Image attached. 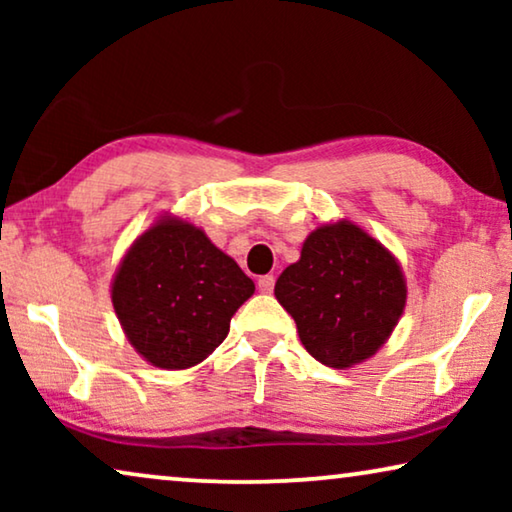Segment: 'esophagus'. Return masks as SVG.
Instances as JSON below:
<instances>
[{"label": "esophagus", "mask_w": 512, "mask_h": 512, "mask_svg": "<svg viewBox=\"0 0 512 512\" xmlns=\"http://www.w3.org/2000/svg\"><path fill=\"white\" fill-rule=\"evenodd\" d=\"M272 289H275V277H272V275L258 277V291H261V293H272Z\"/></svg>", "instance_id": "1"}]
</instances>
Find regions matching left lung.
<instances>
[{"label":"left lung","mask_w":512,"mask_h":512,"mask_svg":"<svg viewBox=\"0 0 512 512\" xmlns=\"http://www.w3.org/2000/svg\"><path fill=\"white\" fill-rule=\"evenodd\" d=\"M275 296L314 359L349 368L373 356L394 331L405 282L380 242L340 221L307 237L300 261L279 275Z\"/></svg>","instance_id":"1"}]
</instances>
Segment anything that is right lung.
<instances>
[{
	"label": "right lung",
	"instance_id": "right-lung-1",
	"mask_svg": "<svg viewBox=\"0 0 512 512\" xmlns=\"http://www.w3.org/2000/svg\"><path fill=\"white\" fill-rule=\"evenodd\" d=\"M254 293L233 258L191 223L163 219L132 244L111 286L132 347L158 368H191L226 340Z\"/></svg>",
	"mask_w": 512,
	"mask_h": 512
}]
</instances>
